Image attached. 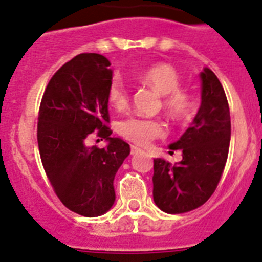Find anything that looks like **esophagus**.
<instances>
[{
	"instance_id": "1",
	"label": "esophagus",
	"mask_w": 262,
	"mask_h": 262,
	"mask_svg": "<svg viewBox=\"0 0 262 262\" xmlns=\"http://www.w3.org/2000/svg\"><path fill=\"white\" fill-rule=\"evenodd\" d=\"M143 149H140L139 147L136 145H131V155H138V154H142Z\"/></svg>"
}]
</instances>
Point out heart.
<instances>
[{"instance_id": "obj_1", "label": "heart", "mask_w": 262, "mask_h": 262, "mask_svg": "<svg viewBox=\"0 0 262 262\" xmlns=\"http://www.w3.org/2000/svg\"><path fill=\"white\" fill-rule=\"evenodd\" d=\"M140 80L163 96L164 107L169 114L182 118L190 110V98L180 90V75L169 64H155L142 72ZM107 99L115 110H123L128 103V92L120 77H113L107 88ZM118 133L129 142L148 145L164 134L163 123L157 119L128 117L118 123Z\"/></svg>"}]
</instances>
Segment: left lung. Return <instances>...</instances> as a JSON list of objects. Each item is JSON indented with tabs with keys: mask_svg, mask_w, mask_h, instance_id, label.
<instances>
[{
	"mask_svg": "<svg viewBox=\"0 0 262 262\" xmlns=\"http://www.w3.org/2000/svg\"><path fill=\"white\" fill-rule=\"evenodd\" d=\"M200 78V110L191 127L169 145L181 149L182 160L176 165L154 160V201L168 214L191 211L209 200L228 156L231 118L226 93L211 69L203 68Z\"/></svg>",
	"mask_w": 262,
	"mask_h": 262,
	"instance_id": "8db88e82",
	"label": "left lung"
}]
</instances>
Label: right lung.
<instances>
[{
    "label": "right lung",
    "instance_id": "obj_1",
    "mask_svg": "<svg viewBox=\"0 0 262 262\" xmlns=\"http://www.w3.org/2000/svg\"><path fill=\"white\" fill-rule=\"evenodd\" d=\"M110 66L99 53L77 55L53 75L39 108L38 145L48 180L62 205L88 217L113 207L115 174L129 155V145L106 126ZM94 130L108 142L105 148L86 145Z\"/></svg>",
    "mask_w": 262,
    "mask_h": 262
}]
</instances>
